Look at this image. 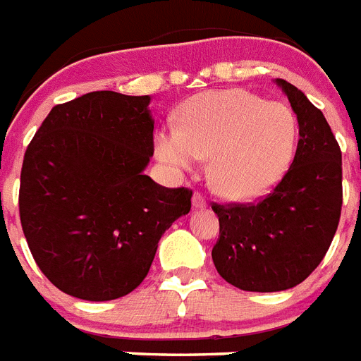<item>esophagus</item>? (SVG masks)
<instances>
[{
	"label": "esophagus",
	"instance_id": "obj_1",
	"mask_svg": "<svg viewBox=\"0 0 361 361\" xmlns=\"http://www.w3.org/2000/svg\"><path fill=\"white\" fill-rule=\"evenodd\" d=\"M191 204H193V208L195 209H204L206 208V199L200 195L199 191H195V193H193V199H191Z\"/></svg>",
	"mask_w": 361,
	"mask_h": 361
}]
</instances>
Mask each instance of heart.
I'll return each instance as SVG.
<instances>
[{
  "mask_svg": "<svg viewBox=\"0 0 361 361\" xmlns=\"http://www.w3.org/2000/svg\"><path fill=\"white\" fill-rule=\"evenodd\" d=\"M298 121L288 104L244 88L208 90L178 110V126L155 133V155L173 171H190L209 157L213 190L229 200H255L288 173Z\"/></svg>",
  "mask_w": 361,
  "mask_h": 361,
  "instance_id": "heart-1",
  "label": "heart"
}]
</instances>
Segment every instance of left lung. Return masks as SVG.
<instances>
[{"mask_svg":"<svg viewBox=\"0 0 361 361\" xmlns=\"http://www.w3.org/2000/svg\"><path fill=\"white\" fill-rule=\"evenodd\" d=\"M275 82L298 121L291 168L258 204L213 206L220 224L213 264L242 291L275 293L304 282L329 250L342 212V152L331 126L304 92Z\"/></svg>","mask_w":361,"mask_h":361,"instance_id":"left-lung-1","label":"left lung"}]
</instances>
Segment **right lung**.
<instances>
[{
  "label": "right lung",
  "instance_id": "add662e5",
  "mask_svg": "<svg viewBox=\"0 0 361 361\" xmlns=\"http://www.w3.org/2000/svg\"><path fill=\"white\" fill-rule=\"evenodd\" d=\"M149 101L90 92L54 106L28 145L21 226L43 275L66 295L106 302L132 293L166 229L190 213V190L145 175L153 155Z\"/></svg>",
  "mask_w": 361,
  "mask_h": 361
}]
</instances>
